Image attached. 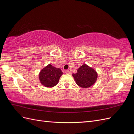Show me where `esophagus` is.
Segmentation results:
<instances>
[{"instance_id":"34e87169","label":"esophagus","mask_w":134,"mask_h":134,"mask_svg":"<svg viewBox=\"0 0 134 134\" xmlns=\"http://www.w3.org/2000/svg\"><path fill=\"white\" fill-rule=\"evenodd\" d=\"M65 73L67 74H71V71L70 70H65Z\"/></svg>"}]
</instances>
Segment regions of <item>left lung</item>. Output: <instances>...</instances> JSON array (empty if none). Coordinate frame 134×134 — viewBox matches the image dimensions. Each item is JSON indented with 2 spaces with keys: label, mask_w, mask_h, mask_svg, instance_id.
Listing matches in <instances>:
<instances>
[{
  "label": "left lung",
  "mask_w": 134,
  "mask_h": 134,
  "mask_svg": "<svg viewBox=\"0 0 134 134\" xmlns=\"http://www.w3.org/2000/svg\"><path fill=\"white\" fill-rule=\"evenodd\" d=\"M72 75L76 84L83 88H90L94 85L98 78L97 71L86 64L79 68L76 73Z\"/></svg>",
  "instance_id": "obj_1"
}]
</instances>
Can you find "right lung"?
<instances>
[{
	"label": "right lung",
	"mask_w": 134,
	"mask_h": 134,
	"mask_svg": "<svg viewBox=\"0 0 134 134\" xmlns=\"http://www.w3.org/2000/svg\"><path fill=\"white\" fill-rule=\"evenodd\" d=\"M63 74V72L60 68H56L49 64L40 71L38 78L43 86L51 88L58 84Z\"/></svg>",
	"instance_id": "add662e5"
}]
</instances>
